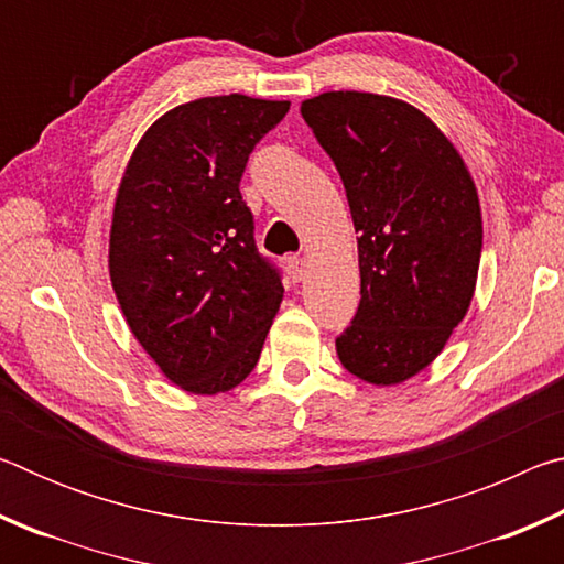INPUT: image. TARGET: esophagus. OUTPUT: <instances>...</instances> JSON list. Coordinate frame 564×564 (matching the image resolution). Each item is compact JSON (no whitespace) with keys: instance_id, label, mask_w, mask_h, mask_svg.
Returning a JSON list of instances; mask_svg holds the SVG:
<instances>
[{"instance_id":"1","label":"esophagus","mask_w":564,"mask_h":564,"mask_svg":"<svg viewBox=\"0 0 564 564\" xmlns=\"http://www.w3.org/2000/svg\"><path fill=\"white\" fill-rule=\"evenodd\" d=\"M285 269H289L291 279L299 283L305 279V273H308V261H305L303 256H291V259H285Z\"/></svg>"}]
</instances>
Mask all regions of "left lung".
Returning a JSON list of instances; mask_svg holds the SVG:
<instances>
[{
    "instance_id": "obj_1",
    "label": "left lung",
    "mask_w": 564,
    "mask_h": 564,
    "mask_svg": "<svg viewBox=\"0 0 564 564\" xmlns=\"http://www.w3.org/2000/svg\"><path fill=\"white\" fill-rule=\"evenodd\" d=\"M301 113L338 169L358 234L360 305L336 352L366 383H405L470 308L482 251L475 181L441 127L403 99L323 91Z\"/></svg>"
}]
</instances>
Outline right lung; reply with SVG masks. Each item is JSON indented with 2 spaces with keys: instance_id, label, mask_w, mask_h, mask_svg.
<instances>
[{
  "instance_id": "obj_1",
  "label": "right lung",
  "mask_w": 564,
  "mask_h": 564,
  "mask_svg": "<svg viewBox=\"0 0 564 564\" xmlns=\"http://www.w3.org/2000/svg\"><path fill=\"white\" fill-rule=\"evenodd\" d=\"M289 107L246 94L178 104L123 166L109 228L111 289L139 346L186 393L243 383L281 308V279L256 251L238 184Z\"/></svg>"
}]
</instances>
